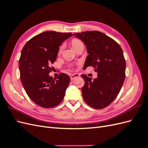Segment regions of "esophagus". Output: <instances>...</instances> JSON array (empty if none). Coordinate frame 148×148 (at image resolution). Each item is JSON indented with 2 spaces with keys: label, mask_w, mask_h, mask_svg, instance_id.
Listing matches in <instances>:
<instances>
[{
  "label": "esophagus",
  "mask_w": 148,
  "mask_h": 148,
  "mask_svg": "<svg viewBox=\"0 0 148 148\" xmlns=\"http://www.w3.org/2000/svg\"><path fill=\"white\" fill-rule=\"evenodd\" d=\"M79 77V75L78 73H74L70 76V79H71V80H73L76 78Z\"/></svg>",
  "instance_id": "1"
}]
</instances>
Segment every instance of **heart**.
Returning a JSON list of instances; mask_svg holds the SVG:
<instances>
[{
	"instance_id": "b5f03b06",
	"label": "heart",
	"mask_w": 148,
	"mask_h": 148,
	"mask_svg": "<svg viewBox=\"0 0 148 148\" xmlns=\"http://www.w3.org/2000/svg\"><path fill=\"white\" fill-rule=\"evenodd\" d=\"M71 46H72V47H73V49H75L76 51H77L79 47L84 46L83 42L79 39H72L71 41ZM62 49H63V46H60V47L59 49V51H58V52L60 53L62 51Z\"/></svg>"
}]
</instances>
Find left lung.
Returning <instances> with one entry per match:
<instances>
[{"mask_svg": "<svg viewBox=\"0 0 148 148\" xmlns=\"http://www.w3.org/2000/svg\"><path fill=\"white\" fill-rule=\"evenodd\" d=\"M86 45L89 55L84 69L92 66L97 78L92 80L82 75L84 84L82 89L84 101L96 109H104L112 102L120 91L125 78L126 62L119 44L98 31L74 34Z\"/></svg>", "mask_w": 148, "mask_h": 148, "instance_id": "8db88e82", "label": "left lung"}]
</instances>
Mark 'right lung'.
Wrapping results in <instances>:
<instances>
[{
	"instance_id": "1",
	"label": "right lung",
	"mask_w": 148,
	"mask_h": 148,
	"mask_svg": "<svg viewBox=\"0 0 148 148\" xmlns=\"http://www.w3.org/2000/svg\"><path fill=\"white\" fill-rule=\"evenodd\" d=\"M71 33L47 31L29 39L21 51L19 60L20 79L25 90L35 104L52 108L63 100L70 78L60 73L57 79L50 77L59 46Z\"/></svg>"
}]
</instances>
